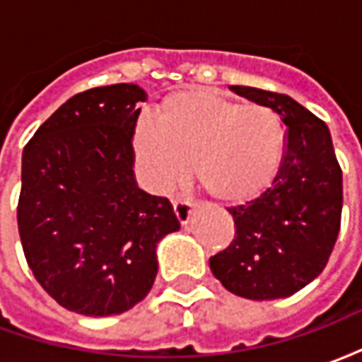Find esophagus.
Masks as SVG:
<instances>
[{"label": "esophagus", "mask_w": 362, "mask_h": 362, "mask_svg": "<svg viewBox=\"0 0 362 362\" xmlns=\"http://www.w3.org/2000/svg\"><path fill=\"white\" fill-rule=\"evenodd\" d=\"M174 215L180 225H188L189 219H192V211H194V205L186 202V199H176L174 202Z\"/></svg>", "instance_id": "34e87169"}]
</instances>
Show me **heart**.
<instances>
[{"instance_id": "obj_1", "label": "heart", "mask_w": 362, "mask_h": 362, "mask_svg": "<svg viewBox=\"0 0 362 362\" xmlns=\"http://www.w3.org/2000/svg\"><path fill=\"white\" fill-rule=\"evenodd\" d=\"M285 137L277 114L258 103L236 104L209 89L166 95L155 122L141 119L132 137L137 174L157 194L188 176L221 204H248L279 173Z\"/></svg>"}]
</instances>
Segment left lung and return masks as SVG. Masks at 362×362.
Returning <instances> with one entry per match:
<instances>
[{"mask_svg": "<svg viewBox=\"0 0 362 362\" xmlns=\"http://www.w3.org/2000/svg\"><path fill=\"white\" fill-rule=\"evenodd\" d=\"M228 89L279 114L287 143L272 188L228 209L235 240L209 258V267L233 295L285 298L316 279L334 250L341 225V168L326 124L291 96L243 85Z\"/></svg>", "mask_w": 362, "mask_h": 362, "instance_id": "obj_1", "label": "left lung"}]
</instances>
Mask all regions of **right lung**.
<instances>
[{
  "label": "right lung",
  "instance_id": "add662e5",
  "mask_svg": "<svg viewBox=\"0 0 362 362\" xmlns=\"http://www.w3.org/2000/svg\"><path fill=\"white\" fill-rule=\"evenodd\" d=\"M134 83L96 87L62 104L23 151L17 223L36 281L64 308L112 316L155 283L157 246L180 223L166 197L137 186Z\"/></svg>",
  "mask_w": 362,
  "mask_h": 362
}]
</instances>
